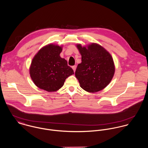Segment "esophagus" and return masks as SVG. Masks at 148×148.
<instances>
[{"label":"esophagus","mask_w":148,"mask_h":148,"mask_svg":"<svg viewBox=\"0 0 148 148\" xmlns=\"http://www.w3.org/2000/svg\"><path fill=\"white\" fill-rule=\"evenodd\" d=\"M76 67H77V66H75V65L72 66V69H73V70H74V72H75V70H76Z\"/></svg>","instance_id":"esophagus-1"}]
</instances>
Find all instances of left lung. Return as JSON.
<instances>
[{
	"label": "left lung",
	"mask_w": 148,
	"mask_h": 148,
	"mask_svg": "<svg viewBox=\"0 0 148 148\" xmlns=\"http://www.w3.org/2000/svg\"><path fill=\"white\" fill-rule=\"evenodd\" d=\"M82 56V62L78 65L75 74L83 90L95 92L104 88L111 81L115 65L111 55L103 47L92 43L87 48L77 44Z\"/></svg>",
	"instance_id": "obj_1"
}]
</instances>
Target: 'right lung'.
Segmentation results:
<instances>
[{
	"mask_svg": "<svg viewBox=\"0 0 148 148\" xmlns=\"http://www.w3.org/2000/svg\"><path fill=\"white\" fill-rule=\"evenodd\" d=\"M62 47L49 44L40 50L32 60L29 69L34 83L40 89L54 92L61 88L66 78L74 74L67 62L60 54Z\"/></svg>",
	"mask_w": 148,
	"mask_h": 148,
	"instance_id": "right-lung-1",
	"label": "right lung"
}]
</instances>
